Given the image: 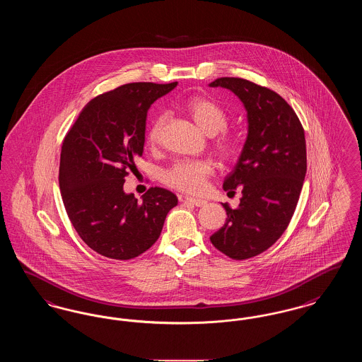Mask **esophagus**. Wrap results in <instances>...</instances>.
<instances>
[{"label": "esophagus", "mask_w": 362, "mask_h": 362, "mask_svg": "<svg viewBox=\"0 0 362 362\" xmlns=\"http://www.w3.org/2000/svg\"><path fill=\"white\" fill-rule=\"evenodd\" d=\"M186 204H191V205H194V206H205L206 205V201L205 199H199V198H191V197H186L185 199H183Z\"/></svg>", "instance_id": "obj_1"}]
</instances>
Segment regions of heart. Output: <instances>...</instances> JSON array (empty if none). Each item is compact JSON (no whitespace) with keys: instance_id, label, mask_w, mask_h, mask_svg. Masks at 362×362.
<instances>
[{"instance_id":"heart-1","label":"heart","mask_w":362,"mask_h":362,"mask_svg":"<svg viewBox=\"0 0 362 362\" xmlns=\"http://www.w3.org/2000/svg\"><path fill=\"white\" fill-rule=\"evenodd\" d=\"M192 121L209 136L223 132L228 124V115L224 108L209 98H191L185 104ZM165 122V115H158L146 132V142L149 146H156L160 141L161 130ZM217 153L224 158H236L240 155L241 141L232 134L224 133L214 142ZM213 173V164L209 160H180L163 173V180L173 189L183 192L197 194L206 186L209 176Z\"/></svg>"}]
</instances>
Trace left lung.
<instances>
[{
  "instance_id": "obj_1",
  "label": "left lung",
  "mask_w": 362,
  "mask_h": 362,
  "mask_svg": "<svg viewBox=\"0 0 362 362\" xmlns=\"http://www.w3.org/2000/svg\"><path fill=\"white\" fill-rule=\"evenodd\" d=\"M209 86L232 90L248 121L240 157L223 185L228 194L240 187V205L223 204L226 221L210 241L229 258H252L270 248L292 220L307 173L304 129L292 107L266 86L238 77Z\"/></svg>"
}]
</instances>
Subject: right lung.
Returning <instances> with one entry per match:
<instances>
[{"instance_id":"1","label":"right lung","mask_w":362,"mask_h":362,"mask_svg":"<svg viewBox=\"0 0 362 362\" xmlns=\"http://www.w3.org/2000/svg\"><path fill=\"white\" fill-rule=\"evenodd\" d=\"M177 83H132L86 104L62 142L59 189L70 221L89 248L127 260L158 239L176 195L151 187L138 202L123 189L142 156L151 105Z\"/></svg>"}]
</instances>
